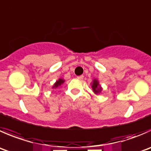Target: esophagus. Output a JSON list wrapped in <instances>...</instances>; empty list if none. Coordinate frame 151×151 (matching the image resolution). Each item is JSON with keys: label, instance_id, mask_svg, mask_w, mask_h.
<instances>
[{"label": "esophagus", "instance_id": "34e87169", "mask_svg": "<svg viewBox=\"0 0 151 151\" xmlns=\"http://www.w3.org/2000/svg\"><path fill=\"white\" fill-rule=\"evenodd\" d=\"M83 77H83V75H80V76H77V78L78 79V80H83Z\"/></svg>", "mask_w": 151, "mask_h": 151}]
</instances>
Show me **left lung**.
Instances as JSON below:
<instances>
[{
	"label": "left lung",
	"instance_id": "obj_1",
	"mask_svg": "<svg viewBox=\"0 0 151 151\" xmlns=\"http://www.w3.org/2000/svg\"><path fill=\"white\" fill-rule=\"evenodd\" d=\"M91 88L95 94H98V93H99L102 91V88L101 87L99 81L96 79H93V80L92 81Z\"/></svg>",
	"mask_w": 151,
	"mask_h": 151
}]
</instances>
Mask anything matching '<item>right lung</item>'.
Wrapping results in <instances>:
<instances>
[{
	"label": "right lung",
	"instance_id": "1",
	"mask_svg": "<svg viewBox=\"0 0 151 151\" xmlns=\"http://www.w3.org/2000/svg\"><path fill=\"white\" fill-rule=\"evenodd\" d=\"M64 82H65V80H63V79H62V78H60L59 80H58L56 81V83H55V84H54V86H52V88H58V87H60V86H61V85L62 84H63L64 83Z\"/></svg>",
	"mask_w": 151,
	"mask_h": 151
}]
</instances>
